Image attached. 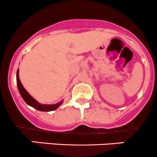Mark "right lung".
Here are the masks:
<instances>
[{
	"label": "right lung",
	"instance_id": "add662e5",
	"mask_svg": "<svg viewBox=\"0 0 157 157\" xmlns=\"http://www.w3.org/2000/svg\"><path fill=\"white\" fill-rule=\"evenodd\" d=\"M17 84L18 90H19V92L21 94V97L23 98L25 102L27 105H29V106L33 107V108H36V110L40 111H51L56 110V108H58L60 105H62L63 101L59 102V103L56 104V105H41V104L38 103L27 91H26L25 88H24L23 85L21 84V80L19 78V70H17Z\"/></svg>",
	"mask_w": 157,
	"mask_h": 157
}]
</instances>
